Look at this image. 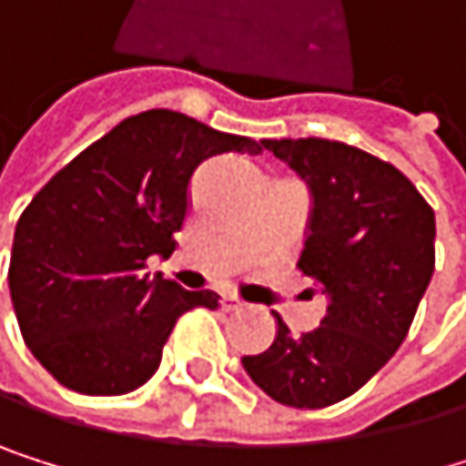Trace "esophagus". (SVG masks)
Returning <instances> with one entry per match:
<instances>
[{
    "mask_svg": "<svg viewBox=\"0 0 466 466\" xmlns=\"http://www.w3.org/2000/svg\"><path fill=\"white\" fill-rule=\"evenodd\" d=\"M220 308L231 313V310H243L246 304H243V301H240L238 296H223V299H220Z\"/></svg>",
    "mask_w": 466,
    "mask_h": 466,
    "instance_id": "obj_1",
    "label": "esophagus"
}]
</instances>
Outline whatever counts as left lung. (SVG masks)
<instances>
[{"label": "left lung", "instance_id": "obj_1", "mask_svg": "<svg viewBox=\"0 0 466 466\" xmlns=\"http://www.w3.org/2000/svg\"><path fill=\"white\" fill-rule=\"evenodd\" d=\"M310 187L299 271L327 296L321 327L246 355L248 378L282 405L327 408L355 394L400 350L433 277L436 218L394 165L329 139H262Z\"/></svg>", "mask_w": 466, "mask_h": 466}]
</instances>
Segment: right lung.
<instances>
[{"mask_svg":"<svg viewBox=\"0 0 466 466\" xmlns=\"http://www.w3.org/2000/svg\"><path fill=\"white\" fill-rule=\"evenodd\" d=\"M262 150L178 111L122 119L52 176L13 235L10 299L25 344L61 386L114 397L147 383L192 308L218 293L145 274L147 257L176 251L189 178L218 153Z\"/></svg>","mask_w":466,"mask_h":466,"instance_id":"1","label":"right lung"}]
</instances>
